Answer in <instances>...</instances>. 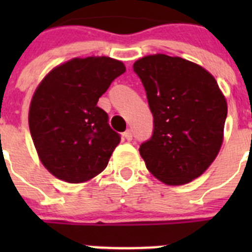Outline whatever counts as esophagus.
Returning <instances> with one entry per match:
<instances>
[{"mask_svg":"<svg viewBox=\"0 0 252 252\" xmlns=\"http://www.w3.org/2000/svg\"><path fill=\"white\" fill-rule=\"evenodd\" d=\"M122 137H124V140H126V141H131V140H132V132H131V130L125 131Z\"/></svg>","mask_w":252,"mask_h":252,"instance_id":"1","label":"esophagus"}]
</instances>
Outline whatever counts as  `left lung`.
Instances as JSON below:
<instances>
[{
  "label": "left lung",
  "instance_id": "8db88e82",
  "mask_svg": "<svg viewBox=\"0 0 252 252\" xmlns=\"http://www.w3.org/2000/svg\"><path fill=\"white\" fill-rule=\"evenodd\" d=\"M145 87L154 132L140 155L154 177L183 186L201 177L223 142L227 101L215 77L179 57L146 55L133 63Z\"/></svg>",
  "mask_w": 252,
  "mask_h": 252
}]
</instances>
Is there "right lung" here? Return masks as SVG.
I'll return each mask as SVG.
<instances>
[{"label":"right lung","instance_id":"add662e5","mask_svg":"<svg viewBox=\"0 0 252 252\" xmlns=\"http://www.w3.org/2000/svg\"><path fill=\"white\" fill-rule=\"evenodd\" d=\"M125 72V64L110 57L73 58L40 82L31 98L29 127L50 174L78 184L106 169L120 135L97 102Z\"/></svg>","mask_w":252,"mask_h":252}]
</instances>
